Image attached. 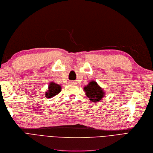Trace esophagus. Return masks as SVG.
Masks as SVG:
<instances>
[{
  "label": "esophagus",
  "mask_w": 153,
  "mask_h": 153,
  "mask_svg": "<svg viewBox=\"0 0 153 153\" xmlns=\"http://www.w3.org/2000/svg\"><path fill=\"white\" fill-rule=\"evenodd\" d=\"M74 83V82H70V83Z\"/></svg>",
  "instance_id": "34e87169"
}]
</instances>
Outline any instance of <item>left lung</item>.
<instances>
[{
	"label": "left lung",
	"instance_id": "obj_1",
	"mask_svg": "<svg viewBox=\"0 0 153 153\" xmlns=\"http://www.w3.org/2000/svg\"><path fill=\"white\" fill-rule=\"evenodd\" d=\"M83 91L85 92L87 97L89 98L91 101L94 102H98L102 101V98L105 96V92L100 87L96 81H91L87 85L83 87Z\"/></svg>",
	"mask_w": 153,
	"mask_h": 153
}]
</instances>
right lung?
I'll use <instances>...</instances> for the list:
<instances>
[{
  "mask_svg": "<svg viewBox=\"0 0 153 153\" xmlns=\"http://www.w3.org/2000/svg\"><path fill=\"white\" fill-rule=\"evenodd\" d=\"M61 91V87L60 85L52 82L49 83L48 90L45 94V97L47 98H52L58 94Z\"/></svg>",
  "mask_w": 153,
  "mask_h": 153,
  "instance_id": "add662e5",
  "label": "right lung"
}]
</instances>
